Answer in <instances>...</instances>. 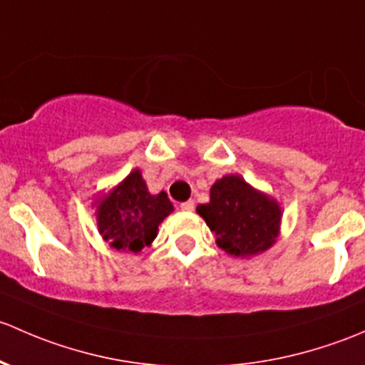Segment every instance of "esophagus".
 Masks as SVG:
<instances>
[{"mask_svg": "<svg viewBox=\"0 0 365 365\" xmlns=\"http://www.w3.org/2000/svg\"><path fill=\"white\" fill-rule=\"evenodd\" d=\"M193 209H195V202L193 200L182 202V204H181V210H186V212H191Z\"/></svg>", "mask_w": 365, "mask_h": 365, "instance_id": "1", "label": "esophagus"}]
</instances>
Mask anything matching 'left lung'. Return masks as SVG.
I'll return each instance as SVG.
<instances>
[{"instance_id":"left-lung-1","label":"left lung","mask_w":365,"mask_h":365,"mask_svg":"<svg viewBox=\"0 0 365 365\" xmlns=\"http://www.w3.org/2000/svg\"><path fill=\"white\" fill-rule=\"evenodd\" d=\"M197 212L216 235L217 247L232 257L251 258L276 244L281 230L279 202L237 174L223 175L210 186V200Z\"/></svg>"}]
</instances>
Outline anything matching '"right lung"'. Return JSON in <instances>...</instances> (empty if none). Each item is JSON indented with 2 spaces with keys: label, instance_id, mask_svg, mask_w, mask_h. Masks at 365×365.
I'll return each mask as SVG.
<instances>
[{
  "label": "right lung",
  "instance_id": "1",
  "mask_svg": "<svg viewBox=\"0 0 365 365\" xmlns=\"http://www.w3.org/2000/svg\"><path fill=\"white\" fill-rule=\"evenodd\" d=\"M96 227L115 251L138 255L151 246L161 221L174 210L167 193H149L140 168H135L107 193L96 197Z\"/></svg>",
  "mask_w": 365,
  "mask_h": 365
}]
</instances>
